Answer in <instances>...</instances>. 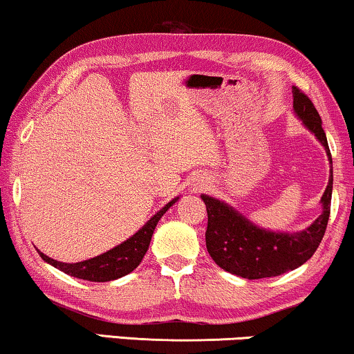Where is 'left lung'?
Wrapping results in <instances>:
<instances>
[{
  "instance_id": "left-lung-1",
  "label": "left lung",
  "mask_w": 354,
  "mask_h": 354,
  "mask_svg": "<svg viewBox=\"0 0 354 354\" xmlns=\"http://www.w3.org/2000/svg\"><path fill=\"white\" fill-rule=\"evenodd\" d=\"M292 93L295 113L324 145L328 161L332 162V154L317 109L314 108L309 96L298 86H293ZM332 185L333 172L330 171L328 185L321 200L324 206L322 214L306 230L297 234H275L259 229L225 203L201 195L207 211V253L219 268L250 280L275 277L299 268L316 253L326 234L330 216Z\"/></svg>"
}]
</instances>
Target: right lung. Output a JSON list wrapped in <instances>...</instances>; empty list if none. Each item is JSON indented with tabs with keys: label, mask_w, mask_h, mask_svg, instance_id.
I'll list each match as a JSON object with an SVG mask.
<instances>
[{
	"label": "right lung",
	"mask_w": 354,
	"mask_h": 354,
	"mask_svg": "<svg viewBox=\"0 0 354 354\" xmlns=\"http://www.w3.org/2000/svg\"><path fill=\"white\" fill-rule=\"evenodd\" d=\"M178 198L167 203L161 211H158L142 229H140L133 236L125 240L124 243L115 246V248L106 251V253L96 256V258L82 261V263L67 264L59 263V261L51 259L40 253L41 259L55 266L56 269L62 270L64 274H69L72 277L90 280V282H109V280H115L119 277H124L132 272L133 269L138 268L142 263L145 253L148 251L149 241H151L154 227H156L158 221L161 219L169 207L176 203Z\"/></svg>",
	"instance_id": "obj_1"
}]
</instances>
